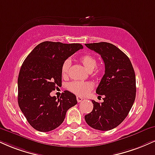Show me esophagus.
<instances>
[{
    "label": "esophagus",
    "instance_id": "esophagus-1",
    "mask_svg": "<svg viewBox=\"0 0 155 155\" xmlns=\"http://www.w3.org/2000/svg\"><path fill=\"white\" fill-rule=\"evenodd\" d=\"M76 100H77V102H82V100H84V98L81 97L77 96V97H76Z\"/></svg>",
    "mask_w": 155,
    "mask_h": 155
}]
</instances>
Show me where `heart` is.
<instances>
[{"label": "heart", "instance_id": "obj_1", "mask_svg": "<svg viewBox=\"0 0 155 155\" xmlns=\"http://www.w3.org/2000/svg\"><path fill=\"white\" fill-rule=\"evenodd\" d=\"M80 62L84 65V66L87 68L89 71H92L96 68L97 65V61L95 57L89 54H86L80 57ZM71 66L70 59H66L63 61L61 66V74L63 77H66L69 72ZM100 74V70H96L93 74V76H97ZM93 85L90 82H81V81H74L70 82L68 84V89L71 92L74 93L76 95L86 96L92 90Z\"/></svg>", "mask_w": 155, "mask_h": 155}]
</instances>
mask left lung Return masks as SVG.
Here are the masks:
<instances>
[{
	"mask_svg": "<svg viewBox=\"0 0 155 155\" xmlns=\"http://www.w3.org/2000/svg\"><path fill=\"white\" fill-rule=\"evenodd\" d=\"M101 55L105 74L96 89L104 95V102L92 100L93 110L84 116L89 126L100 131H109L126 118L136 98V76L131 62L124 52L109 42L85 44Z\"/></svg>",
	"mask_w": 155,
	"mask_h": 155,
	"instance_id": "obj_1",
	"label": "left lung"
}]
</instances>
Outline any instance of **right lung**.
<instances>
[{
	"label": "right lung",
	"instance_id": "add662e5",
	"mask_svg": "<svg viewBox=\"0 0 155 155\" xmlns=\"http://www.w3.org/2000/svg\"><path fill=\"white\" fill-rule=\"evenodd\" d=\"M83 46L81 44L41 42L28 55L18 77V103L29 124L39 131L58 127L66 112L77 104L75 94L64 91L60 98L50 92L61 87L63 61Z\"/></svg>",
	"mask_w": 155,
	"mask_h": 155
}]
</instances>
